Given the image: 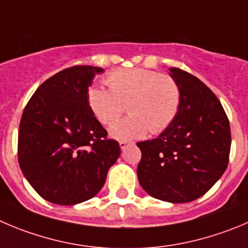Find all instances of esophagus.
<instances>
[{"mask_svg": "<svg viewBox=\"0 0 248 248\" xmlns=\"http://www.w3.org/2000/svg\"><path fill=\"white\" fill-rule=\"evenodd\" d=\"M129 145H130V142H129V141H124V140L119 141V146H120V148H122V150L126 148Z\"/></svg>", "mask_w": 248, "mask_h": 248, "instance_id": "1", "label": "esophagus"}]
</instances>
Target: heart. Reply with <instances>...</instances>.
Returning a JSON list of instances; mask_svg holds the SVG:
<instances>
[{
  "instance_id": "b5f03b06",
  "label": "heart",
  "mask_w": 248,
  "mask_h": 248,
  "mask_svg": "<svg viewBox=\"0 0 248 248\" xmlns=\"http://www.w3.org/2000/svg\"><path fill=\"white\" fill-rule=\"evenodd\" d=\"M107 89L93 86L87 105L102 125H111L127 106L129 115L109 129L117 140L159 134L171 125L181 106V87L170 74L143 68H123L105 79Z\"/></svg>"
}]
</instances>
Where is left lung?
<instances>
[{
    "label": "left lung",
    "mask_w": 248,
    "mask_h": 248,
    "mask_svg": "<svg viewBox=\"0 0 248 248\" xmlns=\"http://www.w3.org/2000/svg\"><path fill=\"white\" fill-rule=\"evenodd\" d=\"M170 73L181 87L180 110L157 139L138 142V178L155 199L185 203L204 195L223 175L232 133L220 101L207 85L179 68Z\"/></svg>",
    "instance_id": "8db88e82"
}]
</instances>
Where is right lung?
Returning <instances> with one entry per match:
<instances>
[{
    "label": "right lung",
    "instance_id": "right-lung-1",
    "mask_svg": "<svg viewBox=\"0 0 248 248\" xmlns=\"http://www.w3.org/2000/svg\"><path fill=\"white\" fill-rule=\"evenodd\" d=\"M93 65L67 68L42 82L27 103L18 134V162L42 199L72 206L90 200L105 185L120 155L118 141L96 119L87 91Z\"/></svg>",
    "mask_w": 248,
    "mask_h": 248
}]
</instances>
